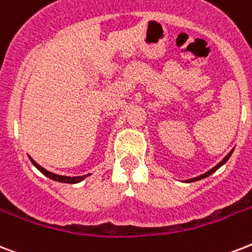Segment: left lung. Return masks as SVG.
<instances>
[{"mask_svg": "<svg viewBox=\"0 0 252 252\" xmlns=\"http://www.w3.org/2000/svg\"><path fill=\"white\" fill-rule=\"evenodd\" d=\"M233 151H234V149H233ZM233 151L230 152V153H228L227 156L224 157L223 160L220 161V164H217L216 166H214V168H213V169H210V170H209V172L203 173V174H201V176H199V177L190 178V180H188V181H186V182H194V181H199V180H202V178H206V177H209V176H210V174H213V173L216 172V170H218V169H220V166H222V165H223V164H226V162H227V160H228V158H230V156H231V153H233Z\"/></svg>", "mask_w": 252, "mask_h": 252, "instance_id": "8db88e82", "label": "left lung"}]
</instances>
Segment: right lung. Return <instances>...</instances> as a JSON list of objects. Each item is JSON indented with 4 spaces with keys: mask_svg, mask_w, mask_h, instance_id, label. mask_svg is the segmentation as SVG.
I'll use <instances>...</instances> for the list:
<instances>
[{
    "mask_svg": "<svg viewBox=\"0 0 252 252\" xmlns=\"http://www.w3.org/2000/svg\"><path fill=\"white\" fill-rule=\"evenodd\" d=\"M30 161L32 162V165L35 166L38 170L41 173H43L46 177L51 178V180H54V181H58V182H64V184H78V182H80L82 180H84L86 177H88L90 174H84V176H78V177H68V176H59V174H55V173H51L49 172V170H46L45 168H42L41 165L36 164L35 161L32 160V157H30Z\"/></svg>",
    "mask_w": 252,
    "mask_h": 252,
    "instance_id": "1",
    "label": "right lung"
}]
</instances>
